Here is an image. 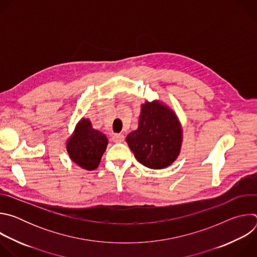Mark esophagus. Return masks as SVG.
Here are the masks:
<instances>
[{
    "mask_svg": "<svg viewBox=\"0 0 257 257\" xmlns=\"http://www.w3.org/2000/svg\"><path fill=\"white\" fill-rule=\"evenodd\" d=\"M113 141L114 142H116V143H119V142H122V141H124V135L123 134H115L114 136H113Z\"/></svg>",
    "mask_w": 257,
    "mask_h": 257,
    "instance_id": "34e87169",
    "label": "esophagus"
}]
</instances>
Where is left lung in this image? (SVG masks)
Wrapping results in <instances>:
<instances>
[{"mask_svg": "<svg viewBox=\"0 0 257 257\" xmlns=\"http://www.w3.org/2000/svg\"><path fill=\"white\" fill-rule=\"evenodd\" d=\"M135 159L143 166L161 170L179 157L183 129L175 111L159 99L141 103L138 128L126 137Z\"/></svg>", "mask_w": 257, "mask_h": 257, "instance_id": "8db88e82", "label": "left lung"}]
</instances>
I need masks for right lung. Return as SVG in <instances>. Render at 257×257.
I'll return each instance as SVG.
<instances>
[{
    "mask_svg": "<svg viewBox=\"0 0 257 257\" xmlns=\"http://www.w3.org/2000/svg\"><path fill=\"white\" fill-rule=\"evenodd\" d=\"M106 136L92 127L89 119L82 118L66 141V151L70 160L80 168L95 170L107 145Z\"/></svg>",
    "mask_w": 257,
    "mask_h": 257,
    "instance_id": "add662e5",
    "label": "right lung"
}]
</instances>
